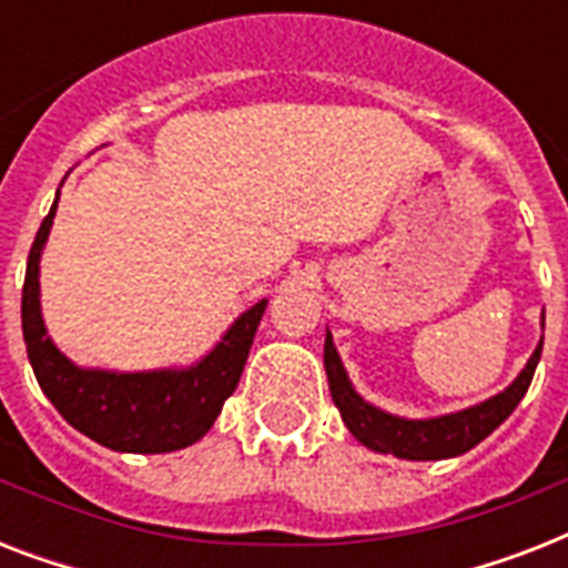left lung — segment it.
<instances>
[{"label":"left lung","mask_w":568,"mask_h":568,"mask_svg":"<svg viewBox=\"0 0 568 568\" xmlns=\"http://www.w3.org/2000/svg\"><path fill=\"white\" fill-rule=\"evenodd\" d=\"M539 356H542V342L537 345L528 365L521 368L519 377L513 379L501 395L489 397L484 404L439 415V418H400V415H388L377 406L365 404L363 397L356 395V388L351 386L329 333L327 342H324L329 395L336 400L347 430L354 433L365 448L379 450V454H395L400 459H448L475 448L477 442H484L519 406L530 379H534V372H537Z\"/></svg>","instance_id":"8db88e82"}]
</instances>
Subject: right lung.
<instances>
[{"label":"right lung","instance_id":"add662e5","mask_svg":"<svg viewBox=\"0 0 568 568\" xmlns=\"http://www.w3.org/2000/svg\"><path fill=\"white\" fill-rule=\"evenodd\" d=\"M58 196L40 223L22 283V338L43 395L88 439L123 454H168L203 439L223 400L239 386L267 301L241 315L212 354L180 372L118 374L79 368L47 336L40 315V253L52 230Z\"/></svg>","mask_w":568,"mask_h":568}]
</instances>
